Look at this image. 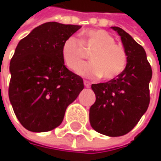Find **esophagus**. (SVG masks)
<instances>
[{"instance_id":"34e87169","label":"esophagus","mask_w":161,"mask_h":161,"mask_svg":"<svg viewBox=\"0 0 161 161\" xmlns=\"http://www.w3.org/2000/svg\"><path fill=\"white\" fill-rule=\"evenodd\" d=\"M84 85H85V86H86V87H89V86H90V84H89V82L86 80L84 81Z\"/></svg>"}]
</instances>
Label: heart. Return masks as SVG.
<instances>
[{
  "label": "heart",
  "instance_id": "1",
  "mask_svg": "<svg viewBox=\"0 0 161 161\" xmlns=\"http://www.w3.org/2000/svg\"><path fill=\"white\" fill-rule=\"evenodd\" d=\"M92 49L90 63L79 66L84 58V50ZM64 64L72 71L87 78L110 80L119 75L127 64V55L120 46L114 44L113 36L104 30H86L81 33L80 41L75 36L68 37L61 48ZM80 67L79 68L78 67Z\"/></svg>",
  "mask_w": 161,
  "mask_h": 161
}]
</instances>
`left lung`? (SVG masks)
Here are the masks:
<instances>
[{"label": "left lung", "mask_w": 161, "mask_h": 161, "mask_svg": "<svg viewBox=\"0 0 161 161\" xmlns=\"http://www.w3.org/2000/svg\"><path fill=\"white\" fill-rule=\"evenodd\" d=\"M111 28L121 38L127 64L116 78L91 85L96 101L89 109V122L99 133L117 137L130 132L146 112L152 69L144 47L121 28Z\"/></svg>", "instance_id": "8db88e82"}]
</instances>
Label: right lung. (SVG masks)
Returning a JSON list of instances; mask_svg holds the SVG:
<instances>
[{
  "label": "right lung",
  "instance_id": "right-lung-1",
  "mask_svg": "<svg viewBox=\"0 0 161 161\" xmlns=\"http://www.w3.org/2000/svg\"><path fill=\"white\" fill-rule=\"evenodd\" d=\"M81 26L44 23L19 41L10 62L9 100L21 125L45 132L58 127L84 88L79 75L64 65V41Z\"/></svg>",
  "mask_w": 161,
  "mask_h": 161
}]
</instances>
